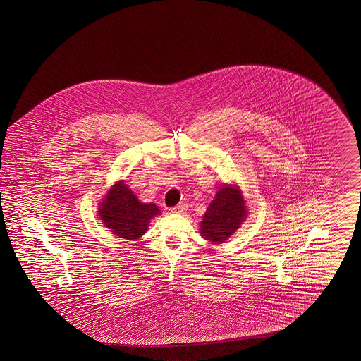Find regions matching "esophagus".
I'll use <instances>...</instances> for the list:
<instances>
[{
	"instance_id": "obj_1",
	"label": "esophagus",
	"mask_w": 361,
	"mask_h": 361,
	"mask_svg": "<svg viewBox=\"0 0 361 361\" xmlns=\"http://www.w3.org/2000/svg\"><path fill=\"white\" fill-rule=\"evenodd\" d=\"M188 209V206L184 203V204H178V206L173 207V214H184L185 211Z\"/></svg>"
}]
</instances>
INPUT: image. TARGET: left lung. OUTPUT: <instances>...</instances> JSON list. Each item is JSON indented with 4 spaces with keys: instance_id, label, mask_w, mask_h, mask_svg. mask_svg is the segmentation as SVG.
<instances>
[{
    "instance_id": "obj_1",
    "label": "left lung",
    "mask_w": 361,
    "mask_h": 361,
    "mask_svg": "<svg viewBox=\"0 0 361 361\" xmlns=\"http://www.w3.org/2000/svg\"><path fill=\"white\" fill-rule=\"evenodd\" d=\"M247 216L238 185L226 184L216 192L200 222V234L211 243H222L231 237Z\"/></svg>"
}]
</instances>
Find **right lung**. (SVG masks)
Returning a JSON list of instances; mask_svg holds the SVG:
<instances>
[{
    "label": "right lung",
    "mask_w": 361,
    "mask_h": 361,
    "mask_svg": "<svg viewBox=\"0 0 361 361\" xmlns=\"http://www.w3.org/2000/svg\"><path fill=\"white\" fill-rule=\"evenodd\" d=\"M97 212L112 234L130 240L142 237L147 231L150 221L161 214L154 203H140L123 180L108 190Z\"/></svg>",
    "instance_id": "right-lung-1"
}]
</instances>
